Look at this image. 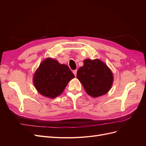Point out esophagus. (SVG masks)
<instances>
[{"label":"esophagus","instance_id":"1","mask_svg":"<svg viewBox=\"0 0 146 146\" xmlns=\"http://www.w3.org/2000/svg\"><path fill=\"white\" fill-rule=\"evenodd\" d=\"M77 70H74V71H73V73H74V74L75 75V76H76V75H77Z\"/></svg>","mask_w":146,"mask_h":146}]
</instances>
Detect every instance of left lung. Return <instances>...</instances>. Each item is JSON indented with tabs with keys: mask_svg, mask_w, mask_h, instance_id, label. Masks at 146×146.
I'll use <instances>...</instances> for the list:
<instances>
[{
	"mask_svg": "<svg viewBox=\"0 0 146 146\" xmlns=\"http://www.w3.org/2000/svg\"><path fill=\"white\" fill-rule=\"evenodd\" d=\"M77 78L86 93L94 98L107 94L114 81L111 70L99 59L84 60L83 66L78 70Z\"/></svg>",
	"mask_w": 146,
	"mask_h": 146,
	"instance_id": "obj_1",
	"label": "left lung"
}]
</instances>
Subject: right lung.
Returning a JSON list of instances; mask_svg holds the SVG:
<instances>
[{
  "instance_id": "right-lung-1",
  "label": "right lung",
  "mask_w": 146,
  "mask_h": 146,
  "mask_svg": "<svg viewBox=\"0 0 146 146\" xmlns=\"http://www.w3.org/2000/svg\"><path fill=\"white\" fill-rule=\"evenodd\" d=\"M75 77L67 65L52 58L42 61L35 72L33 83L37 91L46 98L54 99L64 91Z\"/></svg>"
}]
</instances>
